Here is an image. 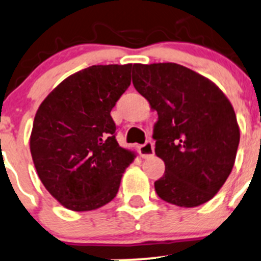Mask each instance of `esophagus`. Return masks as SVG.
<instances>
[{"label": "esophagus", "mask_w": 261, "mask_h": 261, "mask_svg": "<svg viewBox=\"0 0 261 261\" xmlns=\"http://www.w3.org/2000/svg\"><path fill=\"white\" fill-rule=\"evenodd\" d=\"M139 154L142 158H148L152 157L154 154V144L152 142L148 141L143 144V146L139 147Z\"/></svg>", "instance_id": "1"}]
</instances>
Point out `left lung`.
<instances>
[{"label": "left lung", "instance_id": "obj_1", "mask_svg": "<svg viewBox=\"0 0 261 261\" xmlns=\"http://www.w3.org/2000/svg\"><path fill=\"white\" fill-rule=\"evenodd\" d=\"M133 85L157 112L154 152L165 174L157 195L179 207L210 201L232 171L240 142L227 96L203 75L174 63L134 64Z\"/></svg>", "mask_w": 261, "mask_h": 261}]
</instances>
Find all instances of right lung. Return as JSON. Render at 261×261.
<instances>
[{"label": "right lung", "mask_w": 261, "mask_h": 261, "mask_svg": "<svg viewBox=\"0 0 261 261\" xmlns=\"http://www.w3.org/2000/svg\"><path fill=\"white\" fill-rule=\"evenodd\" d=\"M132 64L93 65L75 72L44 99L30 150L39 178L60 205L91 211L111 202L136 158L115 138L113 107L130 85Z\"/></svg>", "instance_id": "add662e5"}]
</instances>
